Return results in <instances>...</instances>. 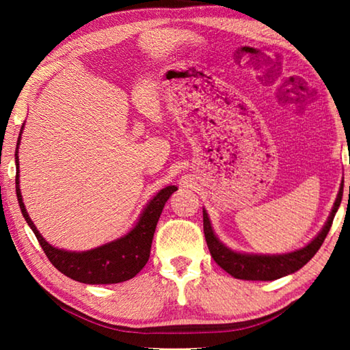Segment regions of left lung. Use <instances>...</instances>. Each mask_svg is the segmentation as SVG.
Listing matches in <instances>:
<instances>
[{
  "mask_svg": "<svg viewBox=\"0 0 350 350\" xmlns=\"http://www.w3.org/2000/svg\"><path fill=\"white\" fill-rule=\"evenodd\" d=\"M342 187H345V182H341L338 196L335 199V204L332 206L330 215L327 217V221H325L324 227L321 228V232H319L307 245L298 248V250L281 254H258L232 250V248L225 245L222 241H219V238L215 234V230L211 227L208 213L204 208V233L206 245H208V250L213 259L216 260L219 267H222L227 273L236 278V280L275 281L280 280L282 276L295 273V271L304 267V265L315 256V253L319 250L325 236H327L332 227V222H334V217L341 204Z\"/></svg>",
  "mask_w": 350,
  "mask_h": 350,
  "instance_id": "1",
  "label": "left lung"
}]
</instances>
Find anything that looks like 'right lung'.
<instances>
[{"instance_id":"obj_1","label":"right lung","mask_w":350,"mask_h":350,"mask_svg":"<svg viewBox=\"0 0 350 350\" xmlns=\"http://www.w3.org/2000/svg\"><path fill=\"white\" fill-rule=\"evenodd\" d=\"M25 129V123L20 129L18 142H16L15 151V165L18 173L15 177L16 199H18L23 217L26 219L29 227L32 228L33 234L37 236L41 248H43L46 256L49 258L52 265L60 270L63 275L74 281L83 284H117L134 278L139 271L145 267L150 259L152 236L156 232V225L159 217L162 215L165 202L170 199L177 187L168 185L162 188L150 202L142 210L140 216L134 227L129 230L122 238H117L106 244L91 248L86 252H69L63 248H57L51 245L41 233L35 227L32 219L29 217L25 202H23L21 189H20V162H18V146L21 142V134Z\"/></svg>"}]
</instances>
